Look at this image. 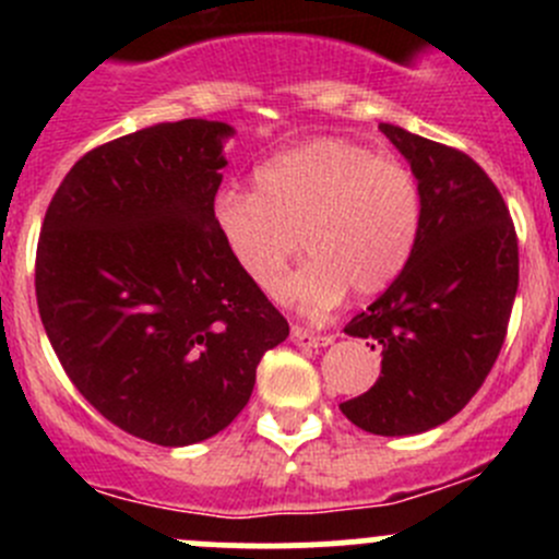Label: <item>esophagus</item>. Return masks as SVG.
<instances>
[{"label":"esophagus","mask_w":559,"mask_h":559,"mask_svg":"<svg viewBox=\"0 0 559 559\" xmlns=\"http://www.w3.org/2000/svg\"><path fill=\"white\" fill-rule=\"evenodd\" d=\"M292 343L300 348H324V346H330L332 337L330 335H313V332L302 330V326H295V330H292Z\"/></svg>","instance_id":"1"}]
</instances>
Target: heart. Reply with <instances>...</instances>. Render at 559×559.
Here are the masks:
<instances>
[{
	"instance_id": "obj_1",
	"label": "heart",
	"mask_w": 559,
	"mask_h": 559,
	"mask_svg": "<svg viewBox=\"0 0 559 559\" xmlns=\"http://www.w3.org/2000/svg\"><path fill=\"white\" fill-rule=\"evenodd\" d=\"M229 262L259 292H278L300 243L306 264L281 295L308 311L384 292L408 264L421 224L419 183L365 145L321 138L253 170V194L224 191L211 211Z\"/></svg>"
}]
</instances>
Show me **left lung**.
<instances>
[{
    "instance_id": "1",
    "label": "left lung",
    "mask_w": 559,
    "mask_h": 559,
    "mask_svg": "<svg viewBox=\"0 0 559 559\" xmlns=\"http://www.w3.org/2000/svg\"><path fill=\"white\" fill-rule=\"evenodd\" d=\"M379 129L419 183L421 224L403 273L343 330L381 354V376L341 411L373 436H419L460 414L492 370L520 248L503 197L471 156L394 123Z\"/></svg>"
}]
</instances>
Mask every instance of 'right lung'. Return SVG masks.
<instances>
[{
    "label": "right lung",
    "instance_id": "right-lung-1",
    "mask_svg": "<svg viewBox=\"0 0 559 559\" xmlns=\"http://www.w3.org/2000/svg\"><path fill=\"white\" fill-rule=\"evenodd\" d=\"M233 134L186 118L88 151L39 233L37 308L61 368L107 421L159 447L222 432L289 335L211 222Z\"/></svg>",
    "mask_w": 559,
    "mask_h": 559
}]
</instances>
